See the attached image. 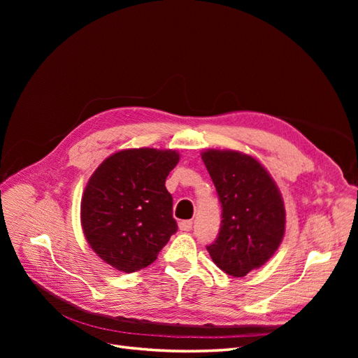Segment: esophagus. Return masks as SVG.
I'll return each instance as SVG.
<instances>
[{"instance_id":"esophagus-1","label":"esophagus","mask_w":358,"mask_h":358,"mask_svg":"<svg viewBox=\"0 0 358 358\" xmlns=\"http://www.w3.org/2000/svg\"><path fill=\"white\" fill-rule=\"evenodd\" d=\"M191 229H192V221L187 220V221L179 222V230L180 231H191Z\"/></svg>"}]
</instances>
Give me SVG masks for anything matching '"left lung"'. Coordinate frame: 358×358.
<instances>
[{
  "label": "left lung",
  "instance_id": "obj_1",
  "mask_svg": "<svg viewBox=\"0 0 358 358\" xmlns=\"http://www.w3.org/2000/svg\"><path fill=\"white\" fill-rule=\"evenodd\" d=\"M201 159L222 208L218 237L206 248L222 272L246 276L262 267L282 242L284 200L272 176L251 155L209 149Z\"/></svg>",
  "mask_w": 358,
  "mask_h": 358
}]
</instances>
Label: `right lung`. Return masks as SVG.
Here are the masks:
<instances>
[{
	"label": "right lung",
	"mask_w": 358,
	"mask_h": 358,
	"mask_svg": "<svg viewBox=\"0 0 358 358\" xmlns=\"http://www.w3.org/2000/svg\"><path fill=\"white\" fill-rule=\"evenodd\" d=\"M179 162L176 150L125 149L104 159L82 197L86 241L103 262L133 273L152 264L178 231L166 188Z\"/></svg>",
	"instance_id": "right-lung-1"
}]
</instances>
